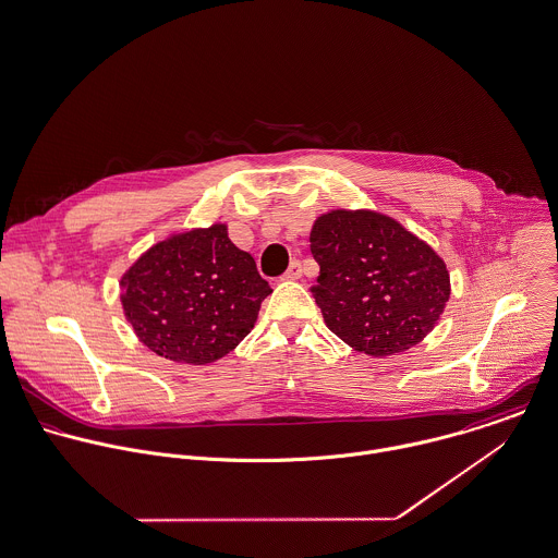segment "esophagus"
I'll return each instance as SVG.
<instances>
[{
    "label": "esophagus",
    "instance_id": "obj_1",
    "mask_svg": "<svg viewBox=\"0 0 558 558\" xmlns=\"http://www.w3.org/2000/svg\"><path fill=\"white\" fill-rule=\"evenodd\" d=\"M300 278H302V265H300V260H293L289 265V269L284 271L282 280H300Z\"/></svg>",
    "mask_w": 558,
    "mask_h": 558
}]
</instances>
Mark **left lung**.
Segmentation results:
<instances>
[{
  "label": "left lung",
  "instance_id": "left-lung-1",
  "mask_svg": "<svg viewBox=\"0 0 558 558\" xmlns=\"http://www.w3.org/2000/svg\"><path fill=\"white\" fill-rule=\"evenodd\" d=\"M319 263L311 293L326 326L373 357L403 353L429 335L450 298L440 254L395 218L373 209H332L311 230Z\"/></svg>",
  "mask_w": 558,
  "mask_h": 558
}]
</instances>
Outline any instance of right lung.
I'll return each instance as SVG.
<instances>
[{
	"instance_id": "right-lung-1",
	"label": "right lung",
	"mask_w": 558,
	"mask_h": 558,
	"mask_svg": "<svg viewBox=\"0 0 558 558\" xmlns=\"http://www.w3.org/2000/svg\"><path fill=\"white\" fill-rule=\"evenodd\" d=\"M118 287L137 340L179 364H211L230 353L271 293L223 222L170 232L129 265Z\"/></svg>"
}]
</instances>
